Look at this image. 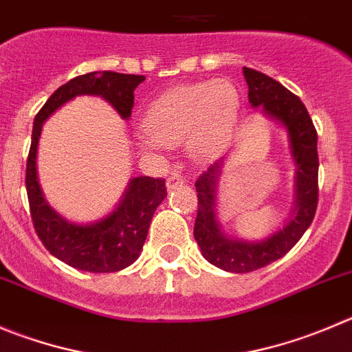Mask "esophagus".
<instances>
[{
    "label": "esophagus",
    "mask_w": 352,
    "mask_h": 352,
    "mask_svg": "<svg viewBox=\"0 0 352 352\" xmlns=\"http://www.w3.org/2000/svg\"><path fill=\"white\" fill-rule=\"evenodd\" d=\"M184 184V179L180 175H172L168 177V180H166V187H168V191H172V189H175V187L182 186Z\"/></svg>",
    "instance_id": "esophagus-1"
}]
</instances>
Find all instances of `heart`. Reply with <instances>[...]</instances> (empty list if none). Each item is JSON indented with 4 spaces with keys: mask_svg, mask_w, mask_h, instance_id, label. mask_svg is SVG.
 I'll use <instances>...</instances> for the list:
<instances>
[{
    "mask_svg": "<svg viewBox=\"0 0 352 352\" xmlns=\"http://www.w3.org/2000/svg\"><path fill=\"white\" fill-rule=\"evenodd\" d=\"M238 111V90L228 80L180 85L151 104L139 144L146 151H161L165 144L186 140L191 156L208 160L231 140Z\"/></svg>",
    "mask_w": 352,
    "mask_h": 352,
    "instance_id": "heart-1",
    "label": "heart"
}]
</instances>
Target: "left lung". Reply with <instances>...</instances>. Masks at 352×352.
<instances>
[{"label":"left lung","instance_id":"obj_1","mask_svg":"<svg viewBox=\"0 0 352 352\" xmlns=\"http://www.w3.org/2000/svg\"><path fill=\"white\" fill-rule=\"evenodd\" d=\"M252 107L287 130L292 160L295 163L294 208L287 224L258 241L229 236L217 217V186L226 157L217 160L196 180L198 215L195 239L210 264L228 272H252L278 261L295 246L311 226L318 206V133L309 113L297 95L254 69L243 67Z\"/></svg>","mask_w":352,"mask_h":352}]
</instances>
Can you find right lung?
<instances>
[{
    "label": "right lung",
    "mask_w": 352,
    "mask_h": 352,
    "mask_svg": "<svg viewBox=\"0 0 352 352\" xmlns=\"http://www.w3.org/2000/svg\"><path fill=\"white\" fill-rule=\"evenodd\" d=\"M144 76L102 71L88 72L67 81L50 95L34 118L31 149L25 168V189L36 234L48 252L64 264L88 272H116L139 258L146 243L151 219L166 198L165 179L133 177L116 208L88 224H76L55 212L43 196L38 182L36 156L43 123L64 104L80 95H97L130 120L133 91Z\"/></svg>",
    "instance_id": "add662e5"
}]
</instances>
